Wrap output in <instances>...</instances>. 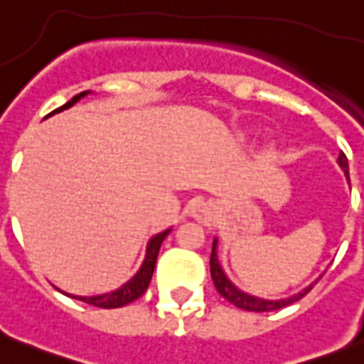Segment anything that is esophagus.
I'll return each mask as SVG.
<instances>
[{
    "label": "esophagus",
    "instance_id": "34e87169",
    "mask_svg": "<svg viewBox=\"0 0 364 364\" xmlns=\"http://www.w3.org/2000/svg\"><path fill=\"white\" fill-rule=\"evenodd\" d=\"M213 213H215V205L211 202H200V204L194 205L193 215L202 223H210L213 219Z\"/></svg>",
    "mask_w": 364,
    "mask_h": 364
}]
</instances>
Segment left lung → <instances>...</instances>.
<instances>
[{
  "mask_svg": "<svg viewBox=\"0 0 364 364\" xmlns=\"http://www.w3.org/2000/svg\"><path fill=\"white\" fill-rule=\"evenodd\" d=\"M338 162H340V166L344 168L346 176L350 177V171H348V156H346L344 153H340ZM215 249H217V242H213V247H211V259H210V270H211V279H213V285H215L217 293L221 294L223 299H227L230 304L238 306L240 310H245V311L279 310V308H285V306L293 304V302L300 300L311 289V287L304 289L302 293L294 294V296H291V299H285V300H262V299H257V296H251V294L242 293V291L234 287L232 283L227 279V276L223 274L221 264H219V260H217Z\"/></svg>",
  "mask_w": 364,
  "mask_h": 364,
  "instance_id": "1",
  "label": "left lung"
}]
</instances>
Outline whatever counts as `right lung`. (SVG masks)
Here are the masks:
<instances>
[{"label": "right lung", "mask_w": 364, "mask_h": 364, "mask_svg": "<svg viewBox=\"0 0 364 364\" xmlns=\"http://www.w3.org/2000/svg\"><path fill=\"white\" fill-rule=\"evenodd\" d=\"M85 94L87 92H81V94H77V96H73L68 104H64L62 107L53 111L50 115L71 107V105L75 104V102H79ZM168 234H170V230H164V232L156 234V236L149 242L147 255H145V260H143L141 268H139V272H137L136 276L132 277L128 283H124L121 289H117V291H113V293L100 294V296H71V299L82 300V302H87V304L98 306V308H104V310H109V308H122V306L130 304V302H134L136 299H139V296L147 291L149 283H151V277H153L154 264H156V257H159L160 245H162V242H164V238L168 236Z\"/></svg>", "instance_id": "add662e5"}]
</instances>
